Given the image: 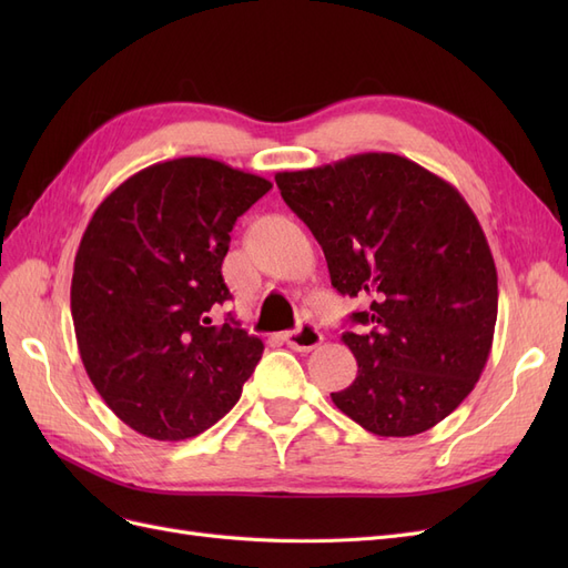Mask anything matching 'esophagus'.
<instances>
[{"instance_id": "obj_1", "label": "esophagus", "mask_w": 568, "mask_h": 568, "mask_svg": "<svg viewBox=\"0 0 568 568\" xmlns=\"http://www.w3.org/2000/svg\"><path fill=\"white\" fill-rule=\"evenodd\" d=\"M282 338L291 351H298V353H311L322 343V334L313 324H301L296 332H286Z\"/></svg>"}]
</instances>
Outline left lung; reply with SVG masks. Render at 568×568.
<instances>
[{"label":"left lung","instance_id":"left-lung-1","mask_svg":"<svg viewBox=\"0 0 568 568\" xmlns=\"http://www.w3.org/2000/svg\"><path fill=\"white\" fill-rule=\"evenodd\" d=\"M324 251L332 286L363 298L341 338L355 382L334 405L374 436H417L474 390L497 320V270L457 189L398 153L274 175Z\"/></svg>","mask_w":568,"mask_h":568}]
</instances>
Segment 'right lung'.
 Returning <instances> with one entry per match:
<instances>
[{
    "label": "right lung",
    "mask_w": 568,
    "mask_h": 568,
    "mask_svg": "<svg viewBox=\"0 0 568 568\" xmlns=\"http://www.w3.org/2000/svg\"><path fill=\"white\" fill-rule=\"evenodd\" d=\"M272 184L213 159L149 165L99 203L75 253L71 313L82 365L136 434L184 440L236 405L263 355L213 322L230 232Z\"/></svg>",
    "instance_id": "obj_1"
}]
</instances>
